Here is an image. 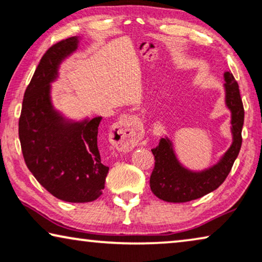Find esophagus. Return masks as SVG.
I'll return each mask as SVG.
<instances>
[{
  "label": "esophagus",
  "instance_id": "obj_1",
  "mask_svg": "<svg viewBox=\"0 0 262 262\" xmlns=\"http://www.w3.org/2000/svg\"><path fill=\"white\" fill-rule=\"evenodd\" d=\"M142 123L136 116H123L111 127V142L118 148L132 150L138 144Z\"/></svg>",
  "mask_w": 262,
  "mask_h": 262
}]
</instances>
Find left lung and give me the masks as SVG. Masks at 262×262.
<instances>
[{
  "label": "left lung",
  "instance_id": "8db88e82",
  "mask_svg": "<svg viewBox=\"0 0 262 262\" xmlns=\"http://www.w3.org/2000/svg\"><path fill=\"white\" fill-rule=\"evenodd\" d=\"M224 81L225 105L231 113L230 148L211 167L192 170L178 160L173 142L167 136L161 138L159 146L151 150L155 156V167L150 177V188L157 198L168 203H186L202 198L220 187L230 173L242 145L245 110L238 84L230 71L224 73Z\"/></svg>",
  "mask_w": 262,
  "mask_h": 262
}]
</instances>
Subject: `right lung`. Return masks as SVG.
Masks as SVG:
<instances>
[{"label":"right lung","mask_w":262,"mask_h":262,"mask_svg":"<svg viewBox=\"0 0 262 262\" xmlns=\"http://www.w3.org/2000/svg\"><path fill=\"white\" fill-rule=\"evenodd\" d=\"M81 39L57 42L42 56L25 92L19 120L27 168L46 191L69 203L98 199L110 169L102 164L98 148L102 117L70 119L52 102L51 84L59 76L60 64L76 52Z\"/></svg>","instance_id":"1"}]
</instances>
